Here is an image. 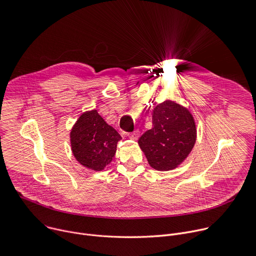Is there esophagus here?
<instances>
[{"mask_svg": "<svg viewBox=\"0 0 256 256\" xmlns=\"http://www.w3.org/2000/svg\"><path fill=\"white\" fill-rule=\"evenodd\" d=\"M139 136H140V131L139 130H135L134 132L129 134V138L132 139V140H137L139 138Z\"/></svg>", "mask_w": 256, "mask_h": 256, "instance_id": "1", "label": "esophagus"}]
</instances>
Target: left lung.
<instances>
[{"instance_id": "left-lung-1", "label": "left lung", "mask_w": 256, "mask_h": 256, "mask_svg": "<svg viewBox=\"0 0 256 256\" xmlns=\"http://www.w3.org/2000/svg\"><path fill=\"white\" fill-rule=\"evenodd\" d=\"M152 125L138 140L150 166L160 172L178 168L190 154L196 129L190 111L166 100L153 109Z\"/></svg>"}]
</instances>
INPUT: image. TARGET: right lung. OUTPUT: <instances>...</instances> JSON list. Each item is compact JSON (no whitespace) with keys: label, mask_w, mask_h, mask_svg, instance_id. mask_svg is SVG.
Masks as SVG:
<instances>
[{"label":"right lung","mask_w":256,"mask_h":256,"mask_svg":"<svg viewBox=\"0 0 256 256\" xmlns=\"http://www.w3.org/2000/svg\"><path fill=\"white\" fill-rule=\"evenodd\" d=\"M120 134L102 118L96 110L84 112L70 131L72 150L84 166L100 172L108 166L117 150Z\"/></svg>","instance_id":"obj_1"}]
</instances>
